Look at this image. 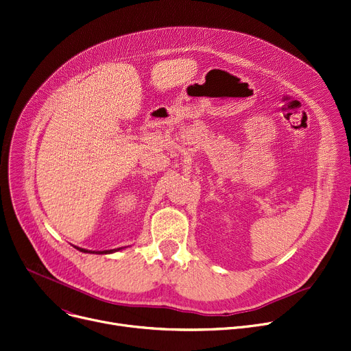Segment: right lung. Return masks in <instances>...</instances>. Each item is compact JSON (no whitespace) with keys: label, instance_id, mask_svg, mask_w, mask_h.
<instances>
[{"label":"right lung","instance_id":"add662e5","mask_svg":"<svg viewBox=\"0 0 351 351\" xmlns=\"http://www.w3.org/2000/svg\"><path fill=\"white\" fill-rule=\"evenodd\" d=\"M75 248H77L79 251H82V252H88V254H112V252H115V251H120V250H123V248H125V247H121V248H114V250H104V251H90V250H86V248H80V247H75Z\"/></svg>","mask_w":351,"mask_h":351}]
</instances>
